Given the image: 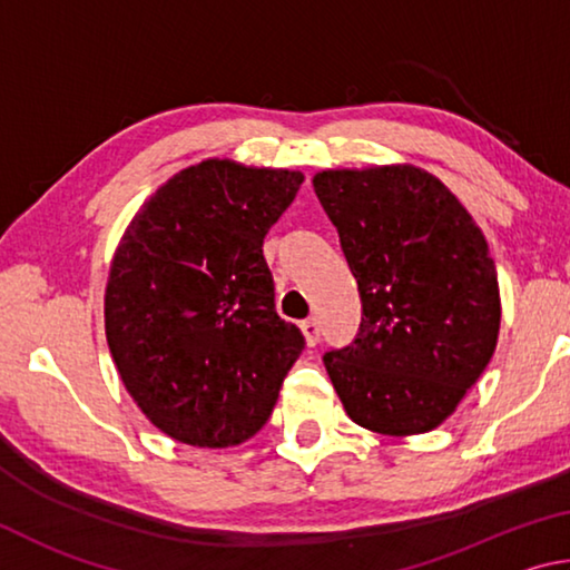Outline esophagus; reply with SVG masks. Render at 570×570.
<instances>
[{
  "instance_id": "obj_1",
  "label": "esophagus",
  "mask_w": 570,
  "mask_h": 570,
  "mask_svg": "<svg viewBox=\"0 0 570 570\" xmlns=\"http://www.w3.org/2000/svg\"><path fill=\"white\" fill-rule=\"evenodd\" d=\"M298 326H302V334H304V340H306L308 346H314L316 342H320V322L306 320V322H302Z\"/></svg>"
}]
</instances>
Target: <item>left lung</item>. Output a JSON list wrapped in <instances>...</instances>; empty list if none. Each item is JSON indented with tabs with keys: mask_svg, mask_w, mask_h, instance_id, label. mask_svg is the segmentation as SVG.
Returning a JSON list of instances; mask_svg holds the SVG:
<instances>
[{
	"mask_svg": "<svg viewBox=\"0 0 570 570\" xmlns=\"http://www.w3.org/2000/svg\"><path fill=\"white\" fill-rule=\"evenodd\" d=\"M312 183L362 296L356 340L324 356L344 412L390 438L435 430L498 344L485 236L455 193L412 163L330 168Z\"/></svg>",
	"mask_w": 570,
	"mask_h": 570,
	"instance_id": "left-lung-1",
	"label": "left lung"
}]
</instances>
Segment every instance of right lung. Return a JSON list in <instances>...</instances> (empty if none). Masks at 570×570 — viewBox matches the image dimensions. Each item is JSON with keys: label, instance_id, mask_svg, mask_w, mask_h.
Segmentation results:
<instances>
[{"label": "right lung", "instance_id": "1", "mask_svg": "<svg viewBox=\"0 0 570 570\" xmlns=\"http://www.w3.org/2000/svg\"><path fill=\"white\" fill-rule=\"evenodd\" d=\"M304 173L206 158L150 193L115 248L105 336L168 438L234 448L264 428L304 336L274 308L264 236Z\"/></svg>", "mask_w": 570, "mask_h": 570}]
</instances>
